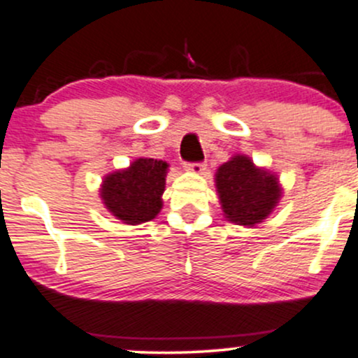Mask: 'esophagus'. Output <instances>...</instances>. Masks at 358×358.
I'll return each instance as SVG.
<instances>
[{
	"label": "esophagus",
	"mask_w": 358,
	"mask_h": 358,
	"mask_svg": "<svg viewBox=\"0 0 358 358\" xmlns=\"http://www.w3.org/2000/svg\"><path fill=\"white\" fill-rule=\"evenodd\" d=\"M207 164L206 163H187L185 164V170L192 171V173H197V175H202L206 171Z\"/></svg>",
	"instance_id": "1"
}]
</instances>
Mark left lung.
<instances>
[{"mask_svg":"<svg viewBox=\"0 0 358 358\" xmlns=\"http://www.w3.org/2000/svg\"><path fill=\"white\" fill-rule=\"evenodd\" d=\"M215 188L227 221L255 226L268 217L282 197L277 175L236 155L215 173Z\"/></svg>","mask_w":358,"mask_h":358,"instance_id":"8db88e82","label":"left lung"}]
</instances>
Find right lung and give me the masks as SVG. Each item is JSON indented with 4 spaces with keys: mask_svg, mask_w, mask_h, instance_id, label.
<instances>
[{
    "mask_svg": "<svg viewBox=\"0 0 358 358\" xmlns=\"http://www.w3.org/2000/svg\"><path fill=\"white\" fill-rule=\"evenodd\" d=\"M168 163L139 158L125 170L110 173L103 178L100 197L112 215L124 224L148 222L163 207L161 195L166 185Z\"/></svg>",
    "mask_w": 358,
    "mask_h": 358,
    "instance_id": "obj_1",
    "label": "right lung"
}]
</instances>
